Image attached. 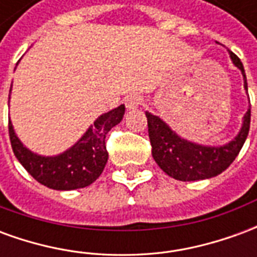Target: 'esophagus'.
<instances>
[{"label":"esophagus","instance_id":"1","mask_svg":"<svg viewBox=\"0 0 257 257\" xmlns=\"http://www.w3.org/2000/svg\"><path fill=\"white\" fill-rule=\"evenodd\" d=\"M142 104V97L138 95H129L125 97V106L128 110H136Z\"/></svg>","mask_w":257,"mask_h":257}]
</instances>
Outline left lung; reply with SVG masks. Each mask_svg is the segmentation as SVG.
<instances>
[{
	"mask_svg": "<svg viewBox=\"0 0 257 257\" xmlns=\"http://www.w3.org/2000/svg\"><path fill=\"white\" fill-rule=\"evenodd\" d=\"M228 55L232 64L241 70L243 88L248 93L246 75L241 60L230 51ZM146 117L149 125V138L153 147L151 154L158 167L168 176L176 180L194 182L217 176L231 165L248 136L250 125V106L243 115L242 126L237 136L223 146H204L194 143L180 138L160 117L153 115L149 111H146Z\"/></svg>",
	"mask_w": 257,
	"mask_h": 257,
	"instance_id": "obj_1",
	"label": "left lung"
}]
</instances>
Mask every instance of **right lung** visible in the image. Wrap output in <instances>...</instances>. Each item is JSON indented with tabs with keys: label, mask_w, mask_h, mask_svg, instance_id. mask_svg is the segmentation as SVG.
<instances>
[{
	"label": "right lung",
	"mask_w": 257,
	"mask_h": 257,
	"mask_svg": "<svg viewBox=\"0 0 257 257\" xmlns=\"http://www.w3.org/2000/svg\"><path fill=\"white\" fill-rule=\"evenodd\" d=\"M12 90V86H11ZM125 106L101 114L81 139L58 156H40L29 150L15 134L9 119V139L15 156L37 182L53 190H75L95 182L106 167V135L121 122Z\"/></svg>",
	"instance_id": "right-lung-1"
}]
</instances>
